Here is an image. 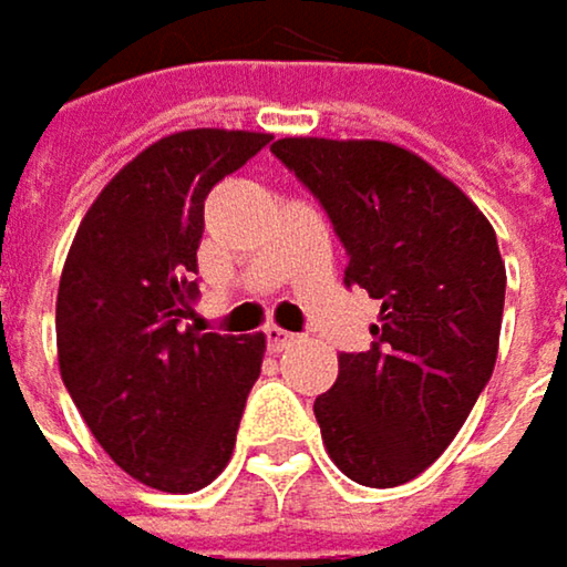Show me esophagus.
<instances>
[{"instance_id": "34e87169", "label": "esophagus", "mask_w": 567, "mask_h": 567, "mask_svg": "<svg viewBox=\"0 0 567 567\" xmlns=\"http://www.w3.org/2000/svg\"><path fill=\"white\" fill-rule=\"evenodd\" d=\"M266 340H269V347L272 350H285V347H291L298 334H291V331H285V328H276V324H269L266 328Z\"/></svg>"}]
</instances>
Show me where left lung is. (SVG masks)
<instances>
[{
  "mask_svg": "<svg viewBox=\"0 0 567 567\" xmlns=\"http://www.w3.org/2000/svg\"><path fill=\"white\" fill-rule=\"evenodd\" d=\"M272 155L328 210L343 282L380 298L367 353H340L315 399L337 467L363 487L419 477L461 432L496 363L506 266L477 204L377 138H279Z\"/></svg>",
  "mask_w": 567,
  "mask_h": 567,
  "instance_id": "1",
  "label": "left lung"
}]
</instances>
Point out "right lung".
<instances>
[{
  "instance_id": "add662e5",
  "label": "right lung",
  "mask_w": 567,
  "mask_h": 567,
  "mask_svg": "<svg viewBox=\"0 0 567 567\" xmlns=\"http://www.w3.org/2000/svg\"><path fill=\"white\" fill-rule=\"evenodd\" d=\"M272 135L184 130L110 181L58 285L61 380L103 451L145 487L194 493L230 461L266 337L200 334L204 200Z\"/></svg>"
}]
</instances>
